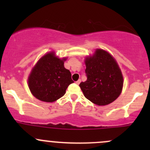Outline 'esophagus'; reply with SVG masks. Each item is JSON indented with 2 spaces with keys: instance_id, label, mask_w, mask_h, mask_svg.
<instances>
[{
  "instance_id": "34e87169",
  "label": "esophagus",
  "mask_w": 150,
  "mask_h": 150,
  "mask_svg": "<svg viewBox=\"0 0 150 150\" xmlns=\"http://www.w3.org/2000/svg\"><path fill=\"white\" fill-rule=\"evenodd\" d=\"M80 83H81V80H78V81H76V82H75V83H76L77 85H78Z\"/></svg>"
}]
</instances>
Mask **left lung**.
Returning <instances> with one entry per match:
<instances>
[{
  "label": "left lung",
  "mask_w": 150,
  "mask_h": 150,
  "mask_svg": "<svg viewBox=\"0 0 150 150\" xmlns=\"http://www.w3.org/2000/svg\"><path fill=\"white\" fill-rule=\"evenodd\" d=\"M87 80L79 86L85 97L97 105L114 102L122 91L123 78L115 59L107 51L97 49L93 57L86 58Z\"/></svg>",
  "instance_id": "1"
}]
</instances>
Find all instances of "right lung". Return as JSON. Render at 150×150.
Masks as SVG:
<instances>
[{"instance_id": "obj_1", "label": "right lung", "mask_w": 150, "mask_h": 150, "mask_svg": "<svg viewBox=\"0 0 150 150\" xmlns=\"http://www.w3.org/2000/svg\"><path fill=\"white\" fill-rule=\"evenodd\" d=\"M65 60L55 57L53 52L40 59L28 78L29 88L35 97L53 102L65 94L69 85L74 83L69 70L64 68Z\"/></svg>"}]
</instances>
